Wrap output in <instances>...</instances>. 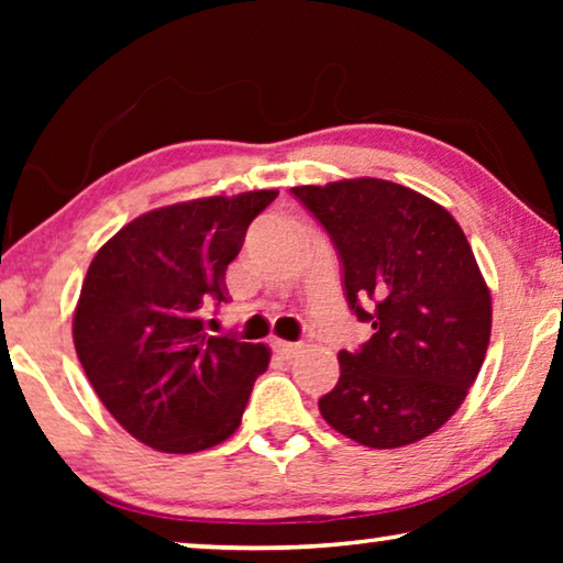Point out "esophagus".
Segmentation results:
<instances>
[{"instance_id":"esophagus-1","label":"esophagus","mask_w":563,"mask_h":563,"mask_svg":"<svg viewBox=\"0 0 563 563\" xmlns=\"http://www.w3.org/2000/svg\"><path fill=\"white\" fill-rule=\"evenodd\" d=\"M273 350L278 352V355L283 357V360H290V357H295L298 355V350H300V345L298 342H285V340H273Z\"/></svg>"}]
</instances>
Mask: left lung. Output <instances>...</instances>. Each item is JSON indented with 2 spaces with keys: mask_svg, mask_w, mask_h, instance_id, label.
<instances>
[{
  "mask_svg": "<svg viewBox=\"0 0 563 563\" xmlns=\"http://www.w3.org/2000/svg\"><path fill=\"white\" fill-rule=\"evenodd\" d=\"M342 263L350 310L373 325L342 350L320 415L373 450L424 440L450 419L479 375L492 335V295L452 213L383 178L295 186Z\"/></svg>",
  "mask_w": 563,
  "mask_h": 563,
  "instance_id": "obj_1",
  "label": "left lung"
}]
</instances>
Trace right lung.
Masks as SVG:
<instances>
[{
    "mask_svg": "<svg viewBox=\"0 0 563 563\" xmlns=\"http://www.w3.org/2000/svg\"><path fill=\"white\" fill-rule=\"evenodd\" d=\"M278 190L174 203L139 216L93 255L74 347L93 393L131 437L168 454L211 450L241 424L271 350L208 335L225 268Z\"/></svg>",
    "mask_w": 563,
    "mask_h": 563,
    "instance_id": "add662e5",
    "label": "right lung"
}]
</instances>
